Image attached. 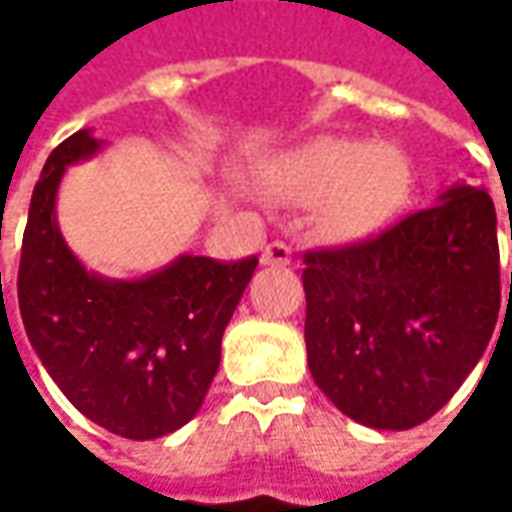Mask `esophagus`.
<instances>
[{
    "label": "esophagus",
    "mask_w": 512,
    "mask_h": 512,
    "mask_svg": "<svg viewBox=\"0 0 512 512\" xmlns=\"http://www.w3.org/2000/svg\"><path fill=\"white\" fill-rule=\"evenodd\" d=\"M290 259H293V250H290V245H285V242H270V245L262 250V265L282 267L290 265Z\"/></svg>",
    "instance_id": "esophagus-1"
}]
</instances>
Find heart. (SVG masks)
<instances>
[{"instance_id":"1","label":"heart","mask_w":512,"mask_h":512,"mask_svg":"<svg viewBox=\"0 0 512 512\" xmlns=\"http://www.w3.org/2000/svg\"><path fill=\"white\" fill-rule=\"evenodd\" d=\"M267 185L287 202L319 203V225L333 239H362L387 225L410 190L407 159L390 145L319 136L279 156Z\"/></svg>"}]
</instances>
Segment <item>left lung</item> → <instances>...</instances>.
I'll use <instances>...</instances> for the list:
<instances>
[{"instance_id":"1","label":"left lung","mask_w":512,"mask_h":512,"mask_svg":"<svg viewBox=\"0 0 512 512\" xmlns=\"http://www.w3.org/2000/svg\"><path fill=\"white\" fill-rule=\"evenodd\" d=\"M305 265L313 382L373 430H407L442 410L499 319L496 207L484 187L456 182L382 236L310 250Z\"/></svg>"}]
</instances>
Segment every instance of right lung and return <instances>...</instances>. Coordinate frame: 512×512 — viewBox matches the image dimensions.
<instances>
[{"label":"right lung","mask_w":512,"mask_h":512,"mask_svg":"<svg viewBox=\"0 0 512 512\" xmlns=\"http://www.w3.org/2000/svg\"><path fill=\"white\" fill-rule=\"evenodd\" d=\"M102 145L93 130H79L48 156L22 239L19 310L70 404L116 436L148 442L199 413L219 370L222 333L259 259L225 265L182 253L142 279L88 270L59 230L56 193L68 165Z\"/></svg>","instance_id":"1"}]
</instances>
